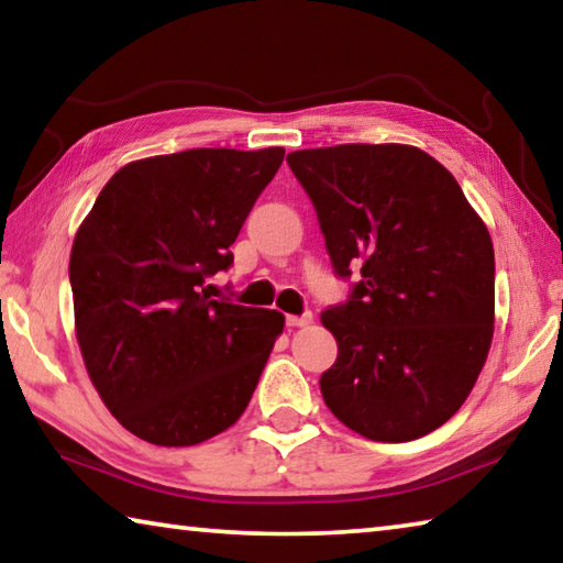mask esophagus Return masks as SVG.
Returning <instances> with one entry per match:
<instances>
[{
  "instance_id": "1",
  "label": "esophagus",
  "mask_w": 563,
  "mask_h": 563,
  "mask_svg": "<svg viewBox=\"0 0 563 563\" xmlns=\"http://www.w3.org/2000/svg\"><path fill=\"white\" fill-rule=\"evenodd\" d=\"M285 322H288V328H305L312 322V312H305V316H288Z\"/></svg>"
}]
</instances>
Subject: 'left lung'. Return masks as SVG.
<instances>
[{"label": "left lung", "mask_w": 563, "mask_h": 563, "mask_svg": "<svg viewBox=\"0 0 563 563\" xmlns=\"http://www.w3.org/2000/svg\"><path fill=\"white\" fill-rule=\"evenodd\" d=\"M316 206L332 268H360L320 316L338 360L320 377L342 424L375 442L442 427L470 397L494 335V245L440 161L405 144L288 154Z\"/></svg>", "instance_id": "1"}]
</instances>
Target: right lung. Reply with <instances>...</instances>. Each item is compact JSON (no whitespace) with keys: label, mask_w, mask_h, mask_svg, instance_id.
I'll return each mask as SVG.
<instances>
[{"label":"right lung","mask_w":563,"mask_h":563,"mask_svg":"<svg viewBox=\"0 0 563 563\" xmlns=\"http://www.w3.org/2000/svg\"><path fill=\"white\" fill-rule=\"evenodd\" d=\"M283 156L190 148L131 161L76 231V340L103 405L139 440L201 444L251 402L285 318L213 300L206 280L233 263Z\"/></svg>","instance_id":"add662e5"}]
</instances>
